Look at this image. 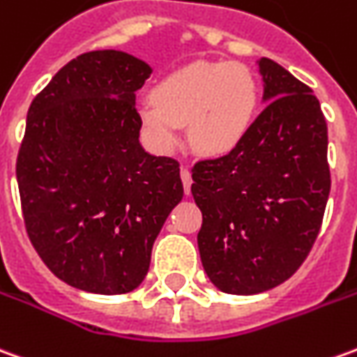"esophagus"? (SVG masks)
<instances>
[{"mask_svg": "<svg viewBox=\"0 0 357 357\" xmlns=\"http://www.w3.org/2000/svg\"><path fill=\"white\" fill-rule=\"evenodd\" d=\"M181 181H183V189H185V193L189 195L191 193V183H193V179H191V172L187 170V168H181Z\"/></svg>", "mask_w": 357, "mask_h": 357, "instance_id": "esophagus-1", "label": "esophagus"}]
</instances>
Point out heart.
I'll return each mask as SVG.
<instances>
[{"mask_svg":"<svg viewBox=\"0 0 357 357\" xmlns=\"http://www.w3.org/2000/svg\"><path fill=\"white\" fill-rule=\"evenodd\" d=\"M257 84L236 63H191L164 77L139 108L149 141L160 153L179 143V127L189 126V144L203 156H224L251 129Z\"/></svg>","mask_w":357,"mask_h":357,"instance_id":"obj_1","label":"heart"}]
</instances>
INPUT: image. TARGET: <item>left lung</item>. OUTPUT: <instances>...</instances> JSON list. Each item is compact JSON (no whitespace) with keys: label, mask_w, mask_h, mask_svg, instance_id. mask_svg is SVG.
Wrapping results in <instances>:
<instances>
[{"label":"left lung","mask_w":357,"mask_h":357,"mask_svg":"<svg viewBox=\"0 0 357 357\" xmlns=\"http://www.w3.org/2000/svg\"><path fill=\"white\" fill-rule=\"evenodd\" d=\"M257 63L266 106L231 153L191 170L204 273L236 296L271 290L300 268L331 191L326 121L315 94L273 59Z\"/></svg>","instance_id":"obj_1"}]
</instances>
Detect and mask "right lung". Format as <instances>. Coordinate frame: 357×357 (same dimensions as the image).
<instances>
[{
	"instance_id": "1",
	"label": "right lung",
	"mask_w": 357,
	"mask_h": 357,
	"mask_svg": "<svg viewBox=\"0 0 357 357\" xmlns=\"http://www.w3.org/2000/svg\"><path fill=\"white\" fill-rule=\"evenodd\" d=\"M151 73L126 52H89L61 67L26 114L17 156L26 234L44 265L79 290H135L183 197L178 160L139 143L135 92Z\"/></svg>"
}]
</instances>
